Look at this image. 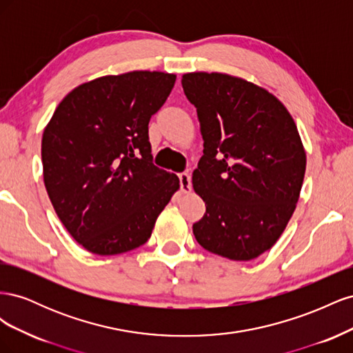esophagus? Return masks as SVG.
<instances>
[{
  "label": "esophagus",
  "instance_id": "1",
  "mask_svg": "<svg viewBox=\"0 0 353 353\" xmlns=\"http://www.w3.org/2000/svg\"><path fill=\"white\" fill-rule=\"evenodd\" d=\"M178 178H179L181 191H183V193H190V191H191V176H190V174L183 172V174L178 175Z\"/></svg>",
  "mask_w": 353,
  "mask_h": 353
}]
</instances>
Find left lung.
Wrapping results in <instances>:
<instances>
[{
    "label": "left lung",
    "instance_id": "obj_1",
    "mask_svg": "<svg viewBox=\"0 0 353 353\" xmlns=\"http://www.w3.org/2000/svg\"><path fill=\"white\" fill-rule=\"evenodd\" d=\"M181 83L205 141L193 188L206 213L194 237L222 258L252 261L276 243L296 209L306 169L301 135L284 104L249 81L193 72Z\"/></svg>",
    "mask_w": 353,
    "mask_h": 353
}]
</instances>
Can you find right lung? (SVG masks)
Here are the masks:
<instances>
[{
	"mask_svg": "<svg viewBox=\"0 0 353 353\" xmlns=\"http://www.w3.org/2000/svg\"><path fill=\"white\" fill-rule=\"evenodd\" d=\"M176 74L135 70L72 90L46 126L44 184L59 219L91 253L134 250L152 236L179 188L175 174L153 165L148 122Z\"/></svg>",
	"mask_w": 353,
	"mask_h": 353,
	"instance_id": "obj_1",
	"label": "right lung"
}]
</instances>
